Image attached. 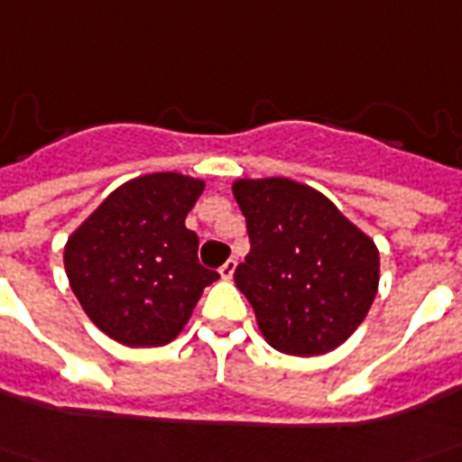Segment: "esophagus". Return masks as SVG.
Here are the masks:
<instances>
[{"instance_id":"esophagus-1","label":"esophagus","mask_w":462,"mask_h":462,"mask_svg":"<svg viewBox=\"0 0 462 462\" xmlns=\"http://www.w3.org/2000/svg\"><path fill=\"white\" fill-rule=\"evenodd\" d=\"M235 270H237V260H227V263L220 267V277H222V280H232Z\"/></svg>"}]
</instances>
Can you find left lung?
Returning a JSON list of instances; mask_svg holds the SVG:
<instances>
[{"instance_id": "left-lung-1", "label": "left lung", "mask_w": 462, "mask_h": 462, "mask_svg": "<svg viewBox=\"0 0 462 462\" xmlns=\"http://www.w3.org/2000/svg\"><path fill=\"white\" fill-rule=\"evenodd\" d=\"M250 253L235 285L275 350L315 357L340 347L377 295L380 253L322 192L290 177L235 180Z\"/></svg>"}]
</instances>
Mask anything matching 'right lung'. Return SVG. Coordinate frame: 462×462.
Instances as JSON below:
<instances>
[{
	"label": "right lung",
	"mask_w": 462,
	"mask_h": 462,
	"mask_svg": "<svg viewBox=\"0 0 462 462\" xmlns=\"http://www.w3.org/2000/svg\"><path fill=\"white\" fill-rule=\"evenodd\" d=\"M205 180L152 172L119 185L69 235L64 270L99 330L127 347H160L182 332L217 273L198 260L185 217Z\"/></svg>",
	"instance_id": "obj_1"
}]
</instances>
